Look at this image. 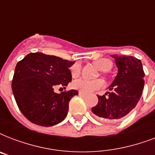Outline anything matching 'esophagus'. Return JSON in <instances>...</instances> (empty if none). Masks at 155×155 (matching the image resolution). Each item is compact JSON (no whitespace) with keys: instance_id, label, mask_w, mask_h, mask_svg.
<instances>
[{"instance_id":"34e87169","label":"esophagus","mask_w":155,"mask_h":155,"mask_svg":"<svg viewBox=\"0 0 155 155\" xmlns=\"http://www.w3.org/2000/svg\"><path fill=\"white\" fill-rule=\"evenodd\" d=\"M79 96H80V97H85L87 95L84 94V93H83V92H79Z\"/></svg>"}]
</instances>
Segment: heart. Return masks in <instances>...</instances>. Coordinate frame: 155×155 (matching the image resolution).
<instances>
[{
  "label": "heart",
  "instance_id": "heart-1",
  "mask_svg": "<svg viewBox=\"0 0 155 155\" xmlns=\"http://www.w3.org/2000/svg\"><path fill=\"white\" fill-rule=\"evenodd\" d=\"M95 64L101 71H107L112 68V62L108 58H99L95 62ZM80 70H81V67L80 63H76L71 68V75L73 77H76L80 75ZM104 86V83L101 80H88L86 79H79L75 80L73 83V87L75 89L79 90L80 92L85 94H88L96 90L102 88Z\"/></svg>",
  "mask_w": 155,
  "mask_h": 155
}]
</instances>
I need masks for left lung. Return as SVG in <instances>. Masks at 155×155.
<instances>
[{"label": "left lung", "mask_w": 155, "mask_h": 155, "mask_svg": "<svg viewBox=\"0 0 155 155\" xmlns=\"http://www.w3.org/2000/svg\"><path fill=\"white\" fill-rule=\"evenodd\" d=\"M115 59L118 73L108 87L111 92L97 96L98 104L92 112L98 117L116 121L135 108L142 97L145 76L141 60L133 56L111 55Z\"/></svg>", "instance_id": "1"}]
</instances>
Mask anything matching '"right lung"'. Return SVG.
Instances as JSON below:
<instances>
[{"mask_svg": "<svg viewBox=\"0 0 155 155\" xmlns=\"http://www.w3.org/2000/svg\"><path fill=\"white\" fill-rule=\"evenodd\" d=\"M75 61L43 53H30L17 63L12 90L18 108L28 120L41 126H52L68 115L69 101L76 90L56 93V87L71 80L69 68ZM62 88V87H61Z\"/></svg>", "mask_w": 155, "mask_h": 155, "instance_id": "right-lung-1", "label": "right lung"}]
</instances>
